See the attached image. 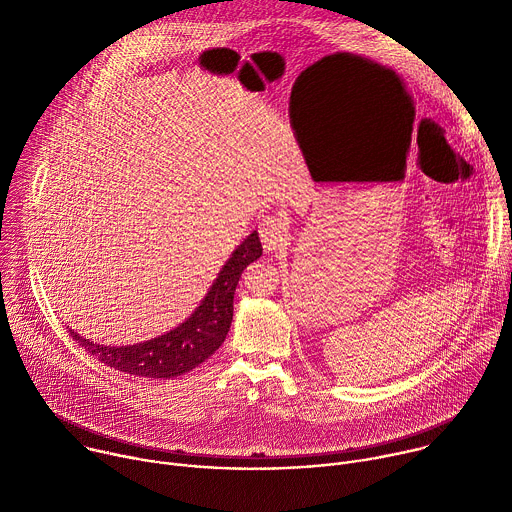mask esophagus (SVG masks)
I'll use <instances>...</instances> for the list:
<instances>
[{
  "instance_id": "1",
  "label": "esophagus",
  "mask_w": 512,
  "mask_h": 512,
  "mask_svg": "<svg viewBox=\"0 0 512 512\" xmlns=\"http://www.w3.org/2000/svg\"><path fill=\"white\" fill-rule=\"evenodd\" d=\"M259 237L265 251H275L287 243V221L283 216H265L259 225Z\"/></svg>"
}]
</instances>
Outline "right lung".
<instances>
[{
  "mask_svg": "<svg viewBox=\"0 0 512 512\" xmlns=\"http://www.w3.org/2000/svg\"><path fill=\"white\" fill-rule=\"evenodd\" d=\"M263 253L257 231H253L223 265L202 304L178 328L133 346H105L68 330L70 336L97 356L107 367L148 379H174L196 369L229 334L233 322V298L241 273Z\"/></svg>",
  "mask_w": 512,
  "mask_h": 512,
  "instance_id": "1",
  "label": "right lung"
}]
</instances>
